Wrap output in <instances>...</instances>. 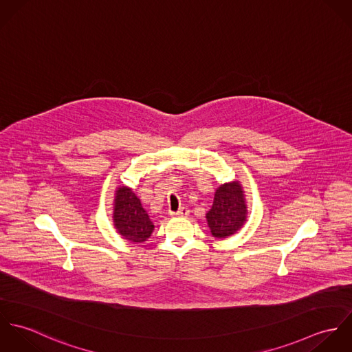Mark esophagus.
<instances>
[{"label":"esophagus","mask_w":352,"mask_h":352,"mask_svg":"<svg viewBox=\"0 0 352 352\" xmlns=\"http://www.w3.org/2000/svg\"><path fill=\"white\" fill-rule=\"evenodd\" d=\"M169 214L172 217H187L188 215V210H187V207H180L177 211H170Z\"/></svg>","instance_id":"34e87169"}]
</instances>
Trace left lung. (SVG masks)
Wrapping results in <instances>:
<instances>
[{"mask_svg":"<svg viewBox=\"0 0 352 352\" xmlns=\"http://www.w3.org/2000/svg\"><path fill=\"white\" fill-rule=\"evenodd\" d=\"M247 214L243 187L239 182H232L215 190L214 201L206 214V219L214 237L226 239L243 228Z\"/></svg>","mask_w":352,"mask_h":352,"instance_id":"8db88e82","label":"left lung"}]
</instances>
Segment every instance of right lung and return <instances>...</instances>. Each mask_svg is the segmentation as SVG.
Returning <instances> with one entry per match:
<instances>
[{
    "mask_svg": "<svg viewBox=\"0 0 352 352\" xmlns=\"http://www.w3.org/2000/svg\"><path fill=\"white\" fill-rule=\"evenodd\" d=\"M113 225L127 241L140 244L151 237L154 225L141 201L129 187H119L115 194Z\"/></svg>",
    "mask_w": 352,
    "mask_h": 352,
    "instance_id": "1",
    "label": "right lung"
}]
</instances>
